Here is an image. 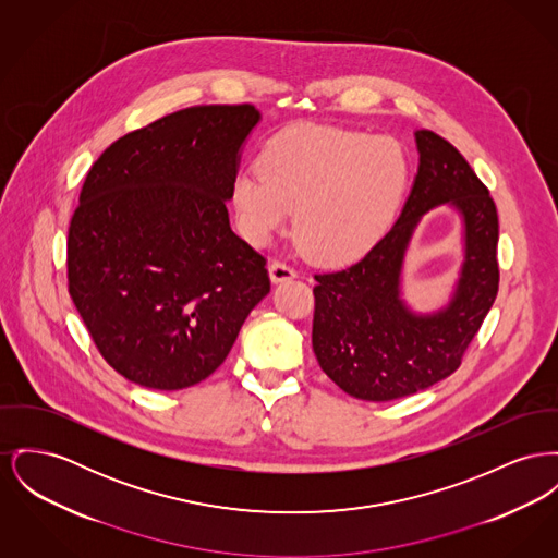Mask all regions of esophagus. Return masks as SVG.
Returning a JSON list of instances; mask_svg holds the SVG:
<instances>
[{
  "label": "esophagus",
  "mask_w": 558,
  "mask_h": 558,
  "mask_svg": "<svg viewBox=\"0 0 558 558\" xmlns=\"http://www.w3.org/2000/svg\"><path fill=\"white\" fill-rule=\"evenodd\" d=\"M295 276V269H293V267H289V265H284V263L274 262L269 265V280H271L274 284H280V282L293 280Z\"/></svg>",
  "instance_id": "34e87169"
}]
</instances>
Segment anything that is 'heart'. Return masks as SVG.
I'll return each instance as SVG.
<instances>
[{"mask_svg":"<svg viewBox=\"0 0 558 558\" xmlns=\"http://www.w3.org/2000/svg\"><path fill=\"white\" fill-rule=\"evenodd\" d=\"M257 168L233 181L238 230L265 246L295 213L296 246L320 265L366 255L390 228L409 181V162L390 138L314 122L276 132Z\"/></svg>","mask_w":558,"mask_h":558,"instance_id":"obj_1","label":"heart"}]
</instances>
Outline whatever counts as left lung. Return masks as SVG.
I'll return each mask as SVG.
<instances>
[{
  "label": "left lung",
  "mask_w": 558,
  "mask_h": 558,
  "mask_svg": "<svg viewBox=\"0 0 558 558\" xmlns=\"http://www.w3.org/2000/svg\"><path fill=\"white\" fill-rule=\"evenodd\" d=\"M417 174L400 217L361 262L316 276L312 348L320 368L350 396L388 402L447 379L497 295L499 223L489 190L458 149L415 131ZM459 213L462 263L448 301L429 313L403 299L410 242L429 209Z\"/></svg>",
  "instance_id": "1"
}]
</instances>
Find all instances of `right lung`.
Here are the masks:
<instances>
[{
    "label": "right lung",
    "instance_id": "obj_1",
    "mask_svg": "<svg viewBox=\"0 0 558 558\" xmlns=\"http://www.w3.org/2000/svg\"><path fill=\"white\" fill-rule=\"evenodd\" d=\"M253 105H202L118 138L93 165L66 240L69 295L102 359L132 384L213 375L269 293L228 202Z\"/></svg>",
    "mask_w": 558,
    "mask_h": 558
}]
</instances>
